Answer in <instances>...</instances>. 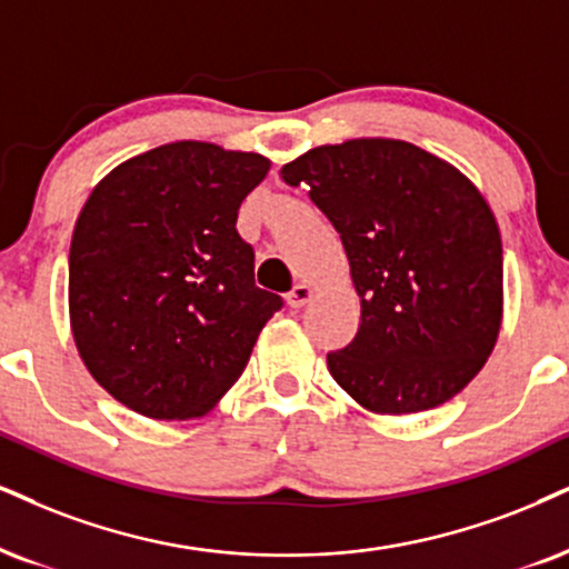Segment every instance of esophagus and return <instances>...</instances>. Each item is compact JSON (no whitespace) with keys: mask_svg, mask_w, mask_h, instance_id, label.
I'll list each match as a JSON object with an SVG mask.
<instances>
[{"mask_svg":"<svg viewBox=\"0 0 569 569\" xmlns=\"http://www.w3.org/2000/svg\"><path fill=\"white\" fill-rule=\"evenodd\" d=\"M311 298H313L311 284H296L290 290V296H287V303H290V308H303Z\"/></svg>","mask_w":569,"mask_h":569,"instance_id":"1","label":"esophagus"}]
</instances>
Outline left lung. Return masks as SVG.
<instances>
[{"label": "left lung", "instance_id": "left-lung-1", "mask_svg": "<svg viewBox=\"0 0 569 569\" xmlns=\"http://www.w3.org/2000/svg\"><path fill=\"white\" fill-rule=\"evenodd\" d=\"M338 229L361 298L335 382L375 413L451 401L486 367L503 313L499 223L451 163L401 139L321 144L282 168Z\"/></svg>", "mask_w": 569, "mask_h": 569}]
</instances>
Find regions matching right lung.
<instances>
[{
    "mask_svg": "<svg viewBox=\"0 0 569 569\" xmlns=\"http://www.w3.org/2000/svg\"><path fill=\"white\" fill-rule=\"evenodd\" d=\"M258 152L171 142L104 177L76 221L68 306L89 375L150 419L202 417L240 380L282 298L237 231Z\"/></svg>",
    "mask_w": 569,
    "mask_h": 569,
    "instance_id": "1",
    "label": "right lung"
}]
</instances>
